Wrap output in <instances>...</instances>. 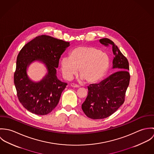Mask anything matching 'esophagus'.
I'll list each match as a JSON object with an SVG mask.
<instances>
[{
  "label": "esophagus",
  "instance_id": "obj_1",
  "mask_svg": "<svg viewBox=\"0 0 154 154\" xmlns=\"http://www.w3.org/2000/svg\"><path fill=\"white\" fill-rule=\"evenodd\" d=\"M70 86L72 87H74V88H79V86L76 84H74V83H72L70 84Z\"/></svg>",
  "mask_w": 154,
  "mask_h": 154
}]
</instances>
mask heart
<instances>
[{
  "instance_id": "1",
  "label": "heart",
  "mask_w": 154,
  "mask_h": 154,
  "mask_svg": "<svg viewBox=\"0 0 154 154\" xmlns=\"http://www.w3.org/2000/svg\"><path fill=\"white\" fill-rule=\"evenodd\" d=\"M109 55L92 46L76 47L70 53V57H64L60 62L62 75L70 79L76 75L79 68L81 78L89 84L101 81L106 75L110 66Z\"/></svg>"
}]
</instances>
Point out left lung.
I'll return each mask as SVG.
<instances>
[{
	"mask_svg": "<svg viewBox=\"0 0 154 154\" xmlns=\"http://www.w3.org/2000/svg\"><path fill=\"white\" fill-rule=\"evenodd\" d=\"M100 43L112 47V68L117 71L100 84L88 87V96L82 104V109L92 119L107 118L118 110L125 102L131 78L129 62L117 46L106 38L100 40Z\"/></svg>",
	"mask_w": 154,
	"mask_h": 154,
	"instance_id": "8db88e82",
	"label": "left lung"
}]
</instances>
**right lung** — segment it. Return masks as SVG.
I'll list each match as a JSON object with an SVG mask.
<instances>
[{"label": "right lung", "mask_w": 154, "mask_h": 154, "mask_svg": "<svg viewBox=\"0 0 154 154\" xmlns=\"http://www.w3.org/2000/svg\"><path fill=\"white\" fill-rule=\"evenodd\" d=\"M69 43L47 35H42L25 44L17 59L14 84L20 102L29 111L46 115L58 104L61 94L67 84L56 77L61 55ZM42 60L48 69V74L40 83H35L27 76L26 67L35 60Z\"/></svg>", "instance_id": "right-lung-1"}]
</instances>
